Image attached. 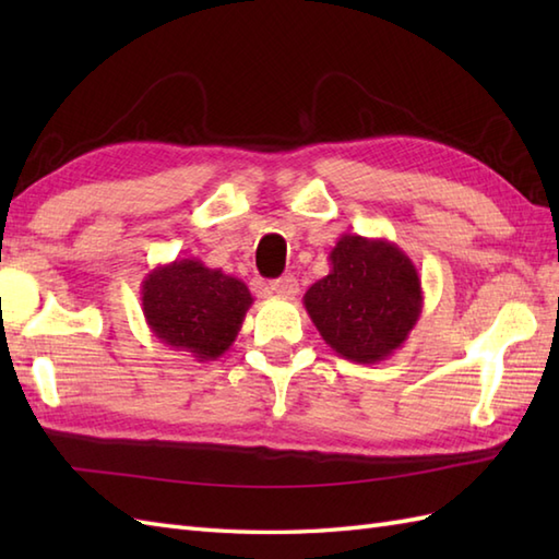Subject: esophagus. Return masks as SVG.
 <instances>
[{
    "label": "esophagus",
    "instance_id": "obj_1",
    "mask_svg": "<svg viewBox=\"0 0 559 559\" xmlns=\"http://www.w3.org/2000/svg\"><path fill=\"white\" fill-rule=\"evenodd\" d=\"M269 290L281 295V298H293L295 293H298V281H295L293 276H283V278H276L269 283Z\"/></svg>",
    "mask_w": 559,
    "mask_h": 559
}]
</instances>
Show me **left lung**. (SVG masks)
<instances>
[{"mask_svg": "<svg viewBox=\"0 0 559 559\" xmlns=\"http://www.w3.org/2000/svg\"><path fill=\"white\" fill-rule=\"evenodd\" d=\"M329 276L305 293L312 324L341 358L382 362L406 343L423 312L420 276L408 254L384 237L341 235Z\"/></svg>", "mask_w": 559, "mask_h": 559, "instance_id": "obj_1", "label": "left lung"}]
</instances>
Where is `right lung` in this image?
<instances>
[{
    "mask_svg": "<svg viewBox=\"0 0 559 559\" xmlns=\"http://www.w3.org/2000/svg\"><path fill=\"white\" fill-rule=\"evenodd\" d=\"M254 298L240 278L199 259H175L141 283V310L153 336L199 362L218 360L233 346Z\"/></svg>",
    "mask_w": 559,
    "mask_h": 559,
    "instance_id": "add662e5",
    "label": "right lung"
}]
</instances>
